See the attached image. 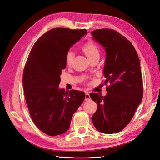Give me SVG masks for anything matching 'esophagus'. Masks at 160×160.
I'll return each mask as SVG.
<instances>
[{"label":"esophagus","instance_id":"1","mask_svg":"<svg viewBox=\"0 0 160 160\" xmlns=\"http://www.w3.org/2000/svg\"><path fill=\"white\" fill-rule=\"evenodd\" d=\"M85 100L86 101H90V100H91V97H90V95H89V93H85Z\"/></svg>","mask_w":160,"mask_h":160}]
</instances>
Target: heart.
<instances>
[{"label": "heart", "mask_w": 160, "mask_h": 160, "mask_svg": "<svg viewBox=\"0 0 160 160\" xmlns=\"http://www.w3.org/2000/svg\"><path fill=\"white\" fill-rule=\"evenodd\" d=\"M83 51L85 52L87 57L90 59L95 56L99 55V51L98 47L93 42H88L83 47ZM74 58V52L72 51H68L66 55V63L71 65Z\"/></svg>", "instance_id": "obj_1"}]
</instances>
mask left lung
I'll return each instance as SVG.
<instances>
[{
  "instance_id": "8db88e82",
  "label": "left lung",
  "mask_w": 160,
  "mask_h": 160,
  "mask_svg": "<svg viewBox=\"0 0 160 160\" xmlns=\"http://www.w3.org/2000/svg\"><path fill=\"white\" fill-rule=\"evenodd\" d=\"M91 34L105 50L104 83L110 84L105 96L90 93L98 104L92 122L101 133H118L129 123L143 98L139 59L131 42L116 31L102 28Z\"/></svg>"
}]
</instances>
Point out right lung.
Segmentation results:
<instances>
[{"label":"right lung","mask_w":160,"mask_h":160,"mask_svg":"<svg viewBox=\"0 0 160 160\" xmlns=\"http://www.w3.org/2000/svg\"><path fill=\"white\" fill-rule=\"evenodd\" d=\"M87 34L85 29L52 28L36 41L25 64L22 85L31 119L51 136L69 129L72 115L85 99L83 91L65 92L59 85L67 53Z\"/></svg>","instance_id":"1"}]
</instances>
